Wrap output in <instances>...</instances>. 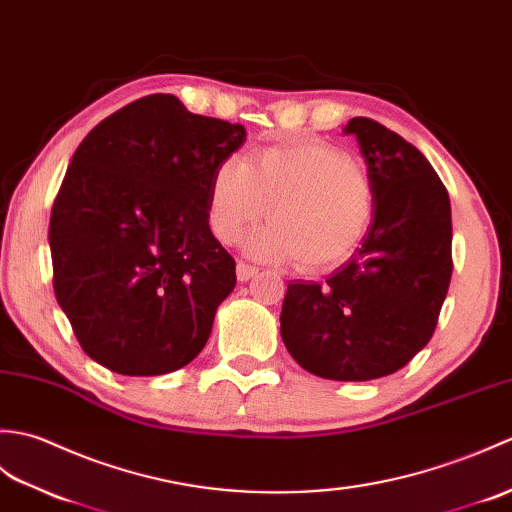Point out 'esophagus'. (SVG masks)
<instances>
[{"label": "esophagus", "instance_id": "esophagus-1", "mask_svg": "<svg viewBox=\"0 0 512 512\" xmlns=\"http://www.w3.org/2000/svg\"><path fill=\"white\" fill-rule=\"evenodd\" d=\"M256 274H258V267L245 263V260H238V265H236V278H238V280L247 282L249 278H254Z\"/></svg>", "mask_w": 512, "mask_h": 512}]
</instances>
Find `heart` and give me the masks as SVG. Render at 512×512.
<instances>
[{
    "label": "heart",
    "mask_w": 512,
    "mask_h": 512,
    "mask_svg": "<svg viewBox=\"0 0 512 512\" xmlns=\"http://www.w3.org/2000/svg\"><path fill=\"white\" fill-rule=\"evenodd\" d=\"M249 249L271 260H293L324 271L346 260L368 232L374 188L355 160L320 140L265 146L225 160L210 179L208 214L214 236L232 245L265 217Z\"/></svg>",
    "instance_id": "heart-1"
}]
</instances>
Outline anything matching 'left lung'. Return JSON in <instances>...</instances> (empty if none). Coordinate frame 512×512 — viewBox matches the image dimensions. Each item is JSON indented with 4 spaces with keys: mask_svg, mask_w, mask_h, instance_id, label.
Listing matches in <instances>:
<instances>
[{
    "mask_svg": "<svg viewBox=\"0 0 512 512\" xmlns=\"http://www.w3.org/2000/svg\"><path fill=\"white\" fill-rule=\"evenodd\" d=\"M374 188V214L350 260L326 282H289L280 335L304 370L370 381L401 370L436 331L447 298L451 203L414 144L370 118H352Z\"/></svg>",
    "mask_w": 512,
    "mask_h": 512,
    "instance_id": "obj_1",
    "label": "left lung"
}]
</instances>
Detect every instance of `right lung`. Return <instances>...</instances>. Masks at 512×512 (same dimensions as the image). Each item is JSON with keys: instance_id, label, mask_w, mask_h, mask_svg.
Segmentation results:
<instances>
[{"instance_id": "add662e5", "label": "right lung", "mask_w": 512, "mask_h": 512, "mask_svg": "<svg viewBox=\"0 0 512 512\" xmlns=\"http://www.w3.org/2000/svg\"><path fill=\"white\" fill-rule=\"evenodd\" d=\"M243 124L151 94L87 133L50 217L56 302L78 344L127 377L184 368L206 346L236 263L210 232V179Z\"/></svg>"}]
</instances>
